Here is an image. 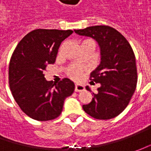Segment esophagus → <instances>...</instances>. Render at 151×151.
Wrapping results in <instances>:
<instances>
[{"mask_svg":"<svg viewBox=\"0 0 151 151\" xmlns=\"http://www.w3.org/2000/svg\"><path fill=\"white\" fill-rule=\"evenodd\" d=\"M84 89L85 86L83 85L76 84V86H75V91H84Z\"/></svg>","mask_w":151,"mask_h":151,"instance_id":"1","label":"esophagus"}]
</instances>
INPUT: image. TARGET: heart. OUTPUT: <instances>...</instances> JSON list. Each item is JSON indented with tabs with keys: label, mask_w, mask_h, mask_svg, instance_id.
Wrapping results in <instances>:
<instances>
[{
	"label": "heart",
	"mask_w": 151,
	"mask_h": 151,
	"mask_svg": "<svg viewBox=\"0 0 151 151\" xmlns=\"http://www.w3.org/2000/svg\"><path fill=\"white\" fill-rule=\"evenodd\" d=\"M84 43H90L93 46H94V42L93 40L91 39H84L82 40L81 44H84ZM84 68L82 67L78 66V65H70L66 68V74L69 77H70L73 80H79V79L81 78L82 76V74L84 71Z\"/></svg>",
	"instance_id": "heart-1"
}]
</instances>
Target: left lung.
<instances>
[{"mask_svg":"<svg viewBox=\"0 0 151 151\" xmlns=\"http://www.w3.org/2000/svg\"><path fill=\"white\" fill-rule=\"evenodd\" d=\"M96 39L101 48V63L91 73V84L100 83L97 92L83 109L91 117L107 120L117 117L129 105L138 81L135 56L128 40L109 26H92L75 30ZM86 89L91 91L89 86Z\"/></svg>","mask_w":151,"mask_h":151,"instance_id":"left-lung-1","label":"left lung"}]
</instances>
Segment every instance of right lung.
I'll return each instance as SVG.
<instances>
[{
	"mask_svg": "<svg viewBox=\"0 0 151 151\" xmlns=\"http://www.w3.org/2000/svg\"><path fill=\"white\" fill-rule=\"evenodd\" d=\"M72 30L35 29L18 43L9 64V86L15 101L31 119L49 121L60 115L75 85L68 78L48 81L44 70L54 64L59 47Z\"/></svg>",
	"mask_w": 151,
	"mask_h": 151,
	"instance_id": "1",
	"label": "right lung"
}]
</instances>
